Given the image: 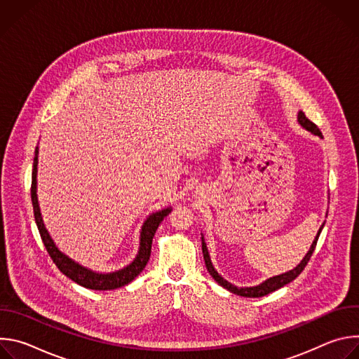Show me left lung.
Segmentation results:
<instances>
[{"instance_id":"1","label":"left lung","mask_w":359,"mask_h":359,"mask_svg":"<svg viewBox=\"0 0 359 359\" xmlns=\"http://www.w3.org/2000/svg\"><path fill=\"white\" fill-rule=\"evenodd\" d=\"M298 122H299V123H301L306 130L313 132L314 135L323 136V133H321V130L318 129V126H317L314 122H311L309 118H306L304 112H299V114H298ZM323 227H324V224L320 227V231H318L317 237L314 238V241H313V244H311V247H310V251L305 254V257L302 259V262H301V263H299L294 270H291V271H288V273H285V274H281V276L273 277V278H270V280L264 281V283H263V284H260V285H255V287H245V288H238V287H236V285L230 284L229 281H226L222 276H219V273L215 270V267H213V264H212V262H210V257H209V251H208L206 243H204V240H203V237H201V250H203L204 264H206L208 271H209V273H210V276L217 281V284H220L223 288L229 290L230 292H234V294L241 295V297H248V298L264 297V295H267V294H270V292H273V291H276V290H278V288L284 287L285 284L291 283L292 280H295V278L302 273V270L305 269V266H306V264H309V262H310V259H311V255H313V252H314V250H316V245H317V241H318V237H320V234H321Z\"/></svg>"}]
</instances>
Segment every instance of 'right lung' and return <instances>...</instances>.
Returning a JSON list of instances; mask_svg holds the SVG:
<instances>
[{
    "instance_id": "obj_1",
    "label": "right lung",
    "mask_w": 359,
    "mask_h": 359,
    "mask_svg": "<svg viewBox=\"0 0 359 359\" xmlns=\"http://www.w3.org/2000/svg\"><path fill=\"white\" fill-rule=\"evenodd\" d=\"M38 150H35V158H34V168H32V182H31V200H32V208H34V217L35 223L38 226L42 243L49 254V257L53 259L55 266L60 269L61 273H64L68 278L75 281L76 284L90 288V290H115L119 287H123L129 284L132 280H135L136 276L142 273V270L146 267L149 257H150V251H151V240L153 236H155L161 222L170 213V209H165L162 212H158L155 215H151L143 224L142 233H140V248L137 257L133 260L132 264L125 267L123 270H119L116 273L111 274H99L93 273L88 269L81 267L71 259H68L65 254H62L54 244L53 238L49 237L41 217L39 206H38V198H36V165H38V156H36Z\"/></svg>"
}]
</instances>
